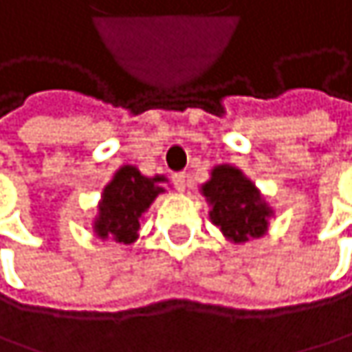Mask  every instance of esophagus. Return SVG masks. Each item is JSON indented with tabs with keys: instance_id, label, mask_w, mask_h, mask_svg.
I'll use <instances>...</instances> for the list:
<instances>
[{
	"instance_id": "1",
	"label": "esophagus",
	"mask_w": 352,
	"mask_h": 352,
	"mask_svg": "<svg viewBox=\"0 0 352 352\" xmlns=\"http://www.w3.org/2000/svg\"><path fill=\"white\" fill-rule=\"evenodd\" d=\"M173 186L177 188L179 192H186V186H188V175H186V173H175V175H173Z\"/></svg>"
}]
</instances>
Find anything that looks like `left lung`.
I'll list each match as a JSON object with an SVG mask.
<instances>
[{"mask_svg":"<svg viewBox=\"0 0 352 352\" xmlns=\"http://www.w3.org/2000/svg\"><path fill=\"white\" fill-rule=\"evenodd\" d=\"M202 196L210 204V221L231 243H245L268 231L272 208L241 168L214 166L210 179L202 186Z\"/></svg>","mask_w":352,"mask_h":352,"instance_id":"left-lung-1","label":"left lung"}]
</instances>
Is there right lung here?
<instances>
[{
	"instance_id": "add662e5",
	"label": "right lung",
	"mask_w": 352,
	"mask_h": 352,
	"mask_svg": "<svg viewBox=\"0 0 352 352\" xmlns=\"http://www.w3.org/2000/svg\"><path fill=\"white\" fill-rule=\"evenodd\" d=\"M164 182L162 175L144 177L135 166L123 164L102 190L98 214L92 223L96 237H111L123 245L133 243L138 239L140 219L154 198L164 192Z\"/></svg>"
}]
</instances>
